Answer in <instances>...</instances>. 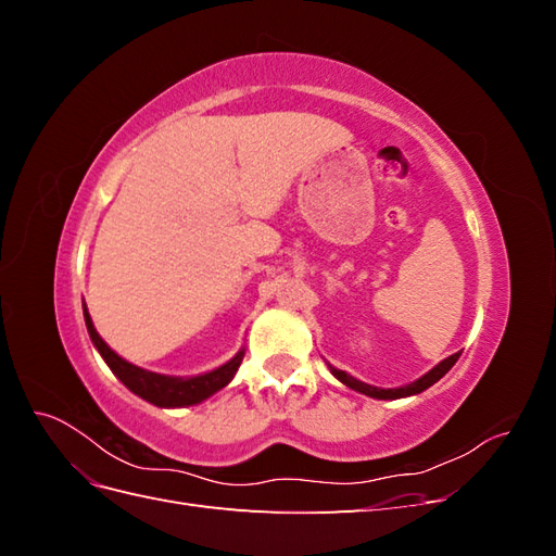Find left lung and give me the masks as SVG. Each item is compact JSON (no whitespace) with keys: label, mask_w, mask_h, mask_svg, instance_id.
I'll return each instance as SVG.
<instances>
[{"label":"left lung","mask_w":556,"mask_h":556,"mask_svg":"<svg viewBox=\"0 0 556 556\" xmlns=\"http://www.w3.org/2000/svg\"><path fill=\"white\" fill-rule=\"evenodd\" d=\"M459 355H462V352H454V355H450L447 359H443L439 366H433L429 374H425L422 378L410 382V384H406V387H399V390H380V387H371V384H364V382L355 380L352 376H348L345 371H339V368H333V366H329V368H331V374H333L336 378H339L343 384L352 387V390H357V392H362V394H366V396H374V399H401V396H410V394L425 392L427 387H431L433 382H439V380L450 371V368L454 366V362L459 359Z\"/></svg>","instance_id":"obj_1"}]
</instances>
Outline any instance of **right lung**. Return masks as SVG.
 Wrapping results in <instances>:
<instances>
[{
    "mask_svg": "<svg viewBox=\"0 0 556 556\" xmlns=\"http://www.w3.org/2000/svg\"><path fill=\"white\" fill-rule=\"evenodd\" d=\"M83 315H86V325H88V333L94 343V348L99 350V355L104 357V362L109 364L111 371L117 376L127 390H131L137 396L155 403V406L162 408H180V406H194V403L208 399L213 392L223 390V387L233 378V374L239 371V366L243 362L245 352L241 350L237 357L229 359L225 366L215 368L211 374L197 376V378H169V376H160L153 371H143V368L134 366L129 362H125L123 357H117L115 352L102 341V336L97 333L92 319L88 315V308H83Z\"/></svg>",
    "mask_w": 556,
    "mask_h": 556,
    "instance_id": "add662e5",
    "label": "right lung"
}]
</instances>
